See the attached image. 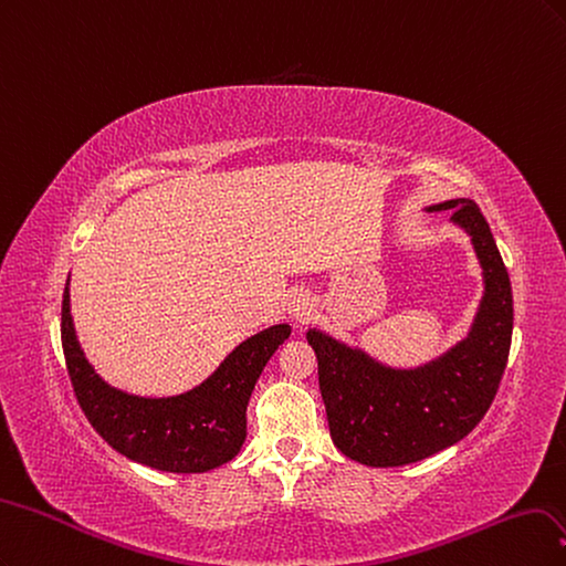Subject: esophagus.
Returning <instances> with one entry per match:
<instances>
[{"mask_svg": "<svg viewBox=\"0 0 566 566\" xmlns=\"http://www.w3.org/2000/svg\"><path fill=\"white\" fill-rule=\"evenodd\" d=\"M313 313H315V303H313V298H310L307 291H303V289L291 291L289 298H286L289 319L296 322V324H303V322L310 319V315H313Z\"/></svg>", "mask_w": 566, "mask_h": 566, "instance_id": "esophagus-1", "label": "esophagus"}]
</instances>
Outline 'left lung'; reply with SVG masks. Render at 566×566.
I'll list each match as a JSON object with an SVG mask.
<instances>
[{"label":"left lung","mask_w":566,"mask_h":566,"mask_svg":"<svg viewBox=\"0 0 566 566\" xmlns=\"http://www.w3.org/2000/svg\"><path fill=\"white\" fill-rule=\"evenodd\" d=\"M447 209L470 237L484 286L459 343L416 367H392L317 326L305 334L317 355L332 440L361 465H409L461 442L489 411L505 371L513 338L507 270L480 207L465 197L426 207Z\"/></svg>","instance_id":"left-lung-1"}]
</instances>
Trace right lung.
<instances>
[{
    "mask_svg": "<svg viewBox=\"0 0 566 566\" xmlns=\"http://www.w3.org/2000/svg\"><path fill=\"white\" fill-rule=\"evenodd\" d=\"M63 291L61 338L72 388L88 423L126 459L161 472H207L232 461L247 440V405L268 359L289 338V324L242 340L199 386L178 395H136L115 388L91 364Z\"/></svg>",
    "mask_w": 566,
    "mask_h": 566,
    "instance_id": "add662e5",
    "label": "right lung"
}]
</instances>
